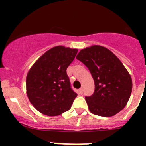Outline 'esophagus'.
Wrapping results in <instances>:
<instances>
[{
	"label": "esophagus",
	"mask_w": 146,
	"mask_h": 146,
	"mask_svg": "<svg viewBox=\"0 0 146 146\" xmlns=\"http://www.w3.org/2000/svg\"><path fill=\"white\" fill-rule=\"evenodd\" d=\"M79 93H80V95H82V93H83V89H82V88H80V89L79 90Z\"/></svg>",
	"instance_id": "34e87169"
}]
</instances>
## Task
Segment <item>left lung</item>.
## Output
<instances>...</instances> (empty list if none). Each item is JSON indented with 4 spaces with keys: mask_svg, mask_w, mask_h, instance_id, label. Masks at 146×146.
Here are the masks:
<instances>
[{
    "mask_svg": "<svg viewBox=\"0 0 146 146\" xmlns=\"http://www.w3.org/2000/svg\"><path fill=\"white\" fill-rule=\"evenodd\" d=\"M76 58L88 68L95 81L93 95L85 98L90 112L110 117L121 111L131 94L132 79L117 56L105 47L92 45L80 50Z\"/></svg>",
    "mask_w": 146,
    "mask_h": 146,
    "instance_id": "1",
    "label": "left lung"
}]
</instances>
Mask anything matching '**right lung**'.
Segmentation results:
<instances>
[{
  "instance_id": "add662e5",
  "label": "right lung",
  "mask_w": 146,
  "mask_h": 146,
  "mask_svg": "<svg viewBox=\"0 0 146 146\" xmlns=\"http://www.w3.org/2000/svg\"><path fill=\"white\" fill-rule=\"evenodd\" d=\"M77 52V48L54 46L41 56L28 71V99L42 114L58 116L71 107L77 94L70 88L66 69Z\"/></svg>"
}]
</instances>
